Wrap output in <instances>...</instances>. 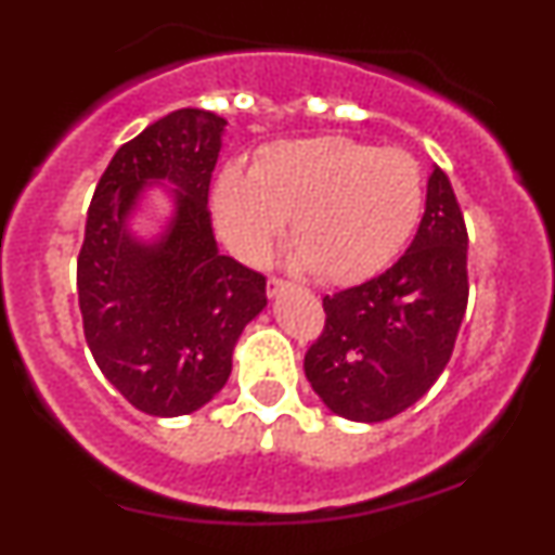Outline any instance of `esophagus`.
I'll use <instances>...</instances> for the list:
<instances>
[{"label": "esophagus", "mask_w": 555, "mask_h": 555, "mask_svg": "<svg viewBox=\"0 0 555 555\" xmlns=\"http://www.w3.org/2000/svg\"><path fill=\"white\" fill-rule=\"evenodd\" d=\"M286 289V284L282 279H269V297H279Z\"/></svg>", "instance_id": "esophagus-1"}]
</instances>
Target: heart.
Listing matches in <instances>:
<instances>
[{"mask_svg":"<svg viewBox=\"0 0 555 555\" xmlns=\"http://www.w3.org/2000/svg\"><path fill=\"white\" fill-rule=\"evenodd\" d=\"M423 211V175L406 151L349 138L276 143L256 167L229 164L214 190L221 237L247 263L269 256L292 219V269L331 284L375 273L401 250Z\"/></svg>","mask_w":555,"mask_h":555,"instance_id":"obj_1","label":"heart"}]
</instances>
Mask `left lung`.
Masks as SVG:
<instances>
[{
  "instance_id": "left-lung-1",
  "label": "left lung",
  "mask_w": 555,
  "mask_h": 555,
  "mask_svg": "<svg viewBox=\"0 0 555 555\" xmlns=\"http://www.w3.org/2000/svg\"><path fill=\"white\" fill-rule=\"evenodd\" d=\"M467 227L449 177L433 164L425 214L391 269L323 297L326 328L305 375L334 415L384 423L428 393L467 308Z\"/></svg>"
}]
</instances>
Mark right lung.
Segmentation results:
<instances>
[{
	"label": "right lung",
	"mask_w": 555,
	"mask_h": 555,
	"mask_svg": "<svg viewBox=\"0 0 555 555\" xmlns=\"http://www.w3.org/2000/svg\"><path fill=\"white\" fill-rule=\"evenodd\" d=\"M224 132L227 119L206 109L167 114L112 156L88 208L82 331L106 380L145 415L208 404L229 380L240 334L266 308V279L214 240L208 184Z\"/></svg>",
	"instance_id": "add662e5"
}]
</instances>
